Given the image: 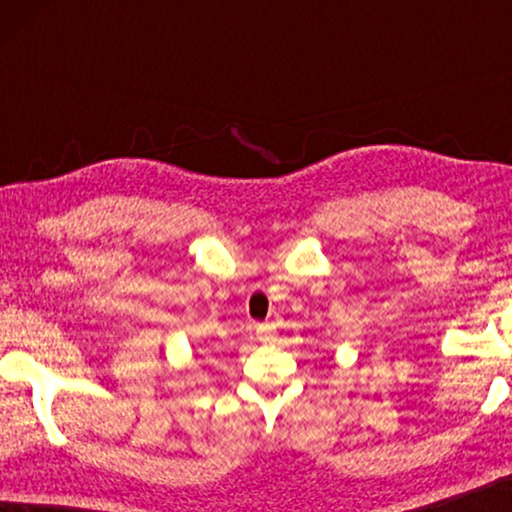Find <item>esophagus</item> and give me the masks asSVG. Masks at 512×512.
Masks as SVG:
<instances>
[{"instance_id": "esophagus-1", "label": "esophagus", "mask_w": 512, "mask_h": 512, "mask_svg": "<svg viewBox=\"0 0 512 512\" xmlns=\"http://www.w3.org/2000/svg\"><path fill=\"white\" fill-rule=\"evenodd\" d=\"M256 338L261 342H268L272 338V326L270 324H256Z\"/></svg>"}]
</instances>
